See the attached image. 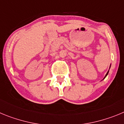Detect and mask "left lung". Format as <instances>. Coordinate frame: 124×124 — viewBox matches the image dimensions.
<instances>
[{"mask_svg": "<svg viewBox=\"0 0 124 124\" xmlns=\"http://www.w3.org/2000/svg\"><path fill=\"white\" fill-rule=\"evenodd\" d=\"M108 73H109V71H107V74H106V76H105V77H104V78H106V76H107V74H108Z\"/></svg>", "mask_w": 124, "mask_h": 124, "instance_id": "1", "label": "left lung"}]
</instances>
